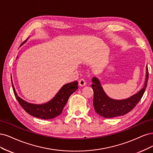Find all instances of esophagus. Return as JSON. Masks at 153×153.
<instances>
[{
    "label": "esophagus",
    "instance_id": "1",
    "mask_svg": "<svg viewBox=\"0 0 153 153\" xmlns=\"http://www.w3.org/2000/svg\"><path fill=\"white\" fill-rule=\"evenodd\" d=\"M79 84L80 86H85L86 85V82L84 79H80L79 81Z\"/></svg>",
    "mask_w": 153,
    "mask_h": 153
}]
</instances>
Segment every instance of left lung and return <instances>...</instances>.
<instances>
[{
    "label": "left lung",
    "instance_id": "8db88e82",
    "mask_svg": "<svg viewBox=\"0 0 153 153\" xmlns=\"http://www.w3.org/2000/svg\"><path fill=\"white\" fill-rule=\"evenodd\" d=\"M149 78V72L146 66V76L144 87L131 97L123 100L112 99L107 95L97 77L92 78L91 88L93 93V106L98 114L105 118L123 116L131 111L136 106L145 92Z\"/></svg>",
    "mask_w": 153,
    "mask_h": 153
}]
</instances>
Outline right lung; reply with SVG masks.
Here are the masks:
<instances>
[{"instance_id": "add662e5", "label": "right lung", "mask_w": 153, "mask_h": 153, "mask_svg": "<svg viewBox=\"0 0 153 153\" xmlns=\"http://www.w3.org/2000/svg\"><path fill=\"white\" fill-rule=\"evenodd\" d=\"M27 39L25 42L27 41ZM11 83L14 95L23 109L30 115L44 120L53 119L61 114L63 109L68 100V98L78 89L77 81L67 83L60 88L56 95L51 100L42 104H35V103H31L25 101L18 97L14 89L12 79Z\"/></svg>"}]
</instances>
